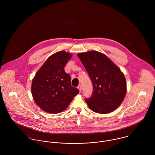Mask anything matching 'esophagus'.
Here are the masks:
<instances>
[{
  "instance_id": "obj_1",
  "label": "esophagus",
  "mask_w": 155,
  "mask_h": 155,
  "mask_svg": "<svg viewBox=\"0 0 155 155\" xmlns=\"http://www.w3.org/2000/svg\"><path fill=\"white\" fill-rule=\"evenodd\" d=\"M78 88L79 89V90L80 92H81V90H82V87H81V85H79V86L78 87Z\"/></svg>"
}]
</instances>
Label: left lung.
I'll return each mask as SVG.
<instances>
[{
    "mask_svg": "<svg viewBox=\"0 0 155 155\" xmlns=\"http://www.w3.org/2000/svg\"><path fill=\"white\" fill-rule=\"evenodd\" d=\"M93 85L91 97L85 98L91 110L112 112L123 101L127 92L125 78L120 68L104 54L95 51L78 54Z\"/></svg>",
    "mask_w": 155,
    "mask_h": 155,
    "instance_id": "left-lung-1",
    "label": "left lung"
}]
</instances>
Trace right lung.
<instances>
[{
    "mask_svg": "<svg viewBox=\"0 0 155 155\" xmlns=\"http://www.w3.org/2000/svg\"><path fill=\"white\" fill-rule=\"evenodd\" d=\"M72 55L62 51L50 56L37 71L31 84L36 104L49 113H59L68 106L79 89L71 85V77L64 67Z\"/></svg>",
    "mask_w": 155,
    "mask_h": 155,
    "instance_id": "add662e5",
    "label": "right lung"
}]
</instances>
